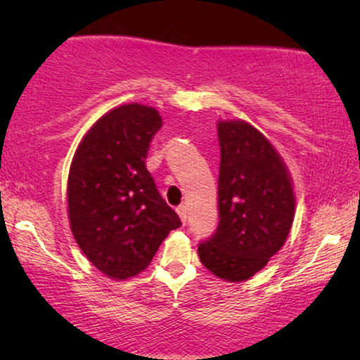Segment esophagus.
<instances>
[{"label": "esophagus", "mask_w": 360, "mask_h": 360, "mask_svg": "<svg viewBox=\"0 0 360 360\" xmlns=\"http://www.w3.org/2000/svg\"><path fill=\"white\" fill-rule=\"evenodd\" d=\"M176 213H179V216H180V219H181V223H186V218H188V211H186V206H179V208H176Z\"/></svg>", "instance_id": "obj_1"}]
</instances>
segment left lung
I'll list each match as a JSON object with an SVG mask.
<instances>
[{"instance_id": "8db88e82", "label": "left lung", "mask_w": 360, "mask_h": 360, "mask_svg": "<svg viewBox=\"0 0 360 360\" xmlns=\"http://www.w3.org/2000/svg\"><path fill=\"white\" fill-rule=\"evenodd\" d=\"M219 224L200 243L201 264L226 282H244L282 249L295 218L290 172L249 122L218 121Z\"/></svg>"}]
</instances>
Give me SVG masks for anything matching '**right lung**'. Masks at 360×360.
I'll list each match as a JSON object with an SVG mask.
<instances>
[{
	"instance_id": "obj_1",
	"label": "right lung",
	"mask_w": 360,
	"mask_h": 360,
	"mask_svg": "<svg viewBox=\"0 0 360 360\" xmlns=\"http://www.w3.org/2000/svg\"><path fill=\"white\" fill-rule=\"evenodd\" d=\"M162 127L155 108L129 103L103 115L73 155L67 184L68 221L86 259L115 280L142 272L180 218L146 169Z\"/></svg>"
}]
</instances>
